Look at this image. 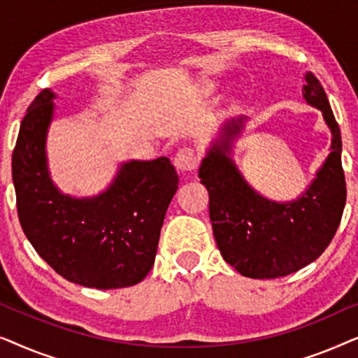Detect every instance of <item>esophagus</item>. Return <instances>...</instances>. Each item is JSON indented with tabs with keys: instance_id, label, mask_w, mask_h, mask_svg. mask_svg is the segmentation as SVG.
Segmentation results:
<instances>
[{
	"instance_id": "34e87169",
	"label": "esophagus",
	"mask_w": 358,
	"mask_h": 358,
	"mask_svg": "<svg viewBox=\"0 0 358 358\" xmlns=\"http://www.w3.org/2000/svg\"><path fill=\"white\" fill-rule=\"evenodd\" d=\"M174 164L176 168L180 171H192L197 168L199 164V155L195 153L192 146H184L180 148L174 156Z\"/></svg>"
}]
</instances>
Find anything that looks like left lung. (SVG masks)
Segmentation results:
<instances>
[{"instance_id":"8db88e82","label":"left lung","mask_w":358,"mask_h":358,"mask_svg":"<svg viewBox=\"0 0 358 358\" xmlns=\"http://www.w3.org/2000/svg\"><path fill=\"white\" fill-rule=\"evenodd\" d=\"M305 99L324 115L332 134L331 155L310 189L293 203H275L249 187L224 151L241 130V120L224 127V141L213 145L199 168L210 195L213 236L224 261L244 277H285L316 261L329 246L345 207L341 130L321 83L305 76Z\"/></svg>"}]
</instances>
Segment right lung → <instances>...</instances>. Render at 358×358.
Segmentation results:
<instances>
[{"label": "right lung", "instance_id": "add662e5", "mask_svg": "<svg viewBox=\"0 0 358 358\" xmlns=\"http://www.w3.org/2000/svg\"><path fill=\"white\" fill-rule=\"evenodd\" d=\"M52 99L48 90L36 96L13 151L22 231L38 256L66 280L101 290L135 285L155 264L178 173L168 158L131 161L99 197L62 195L50 182L45 161Z\"/></svg>", "mask_w": 358, "mask_h": 358}]
</instances>
